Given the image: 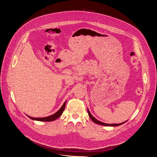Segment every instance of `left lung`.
<instances>
[{
	"label": "left lung",
	"instance_id": "left-lung-1",
	"mask_svg": "<svg viewBox=\"0 0 157 157\" xmlns=\"http://www.w3.org/2000/svg\"><path fill=\"white\" fill-rule=\"evenodd\" d=\"M87 113H88V115L89 116V117L91 118V119L96 124H99V125H104V126H119V125H121L123 124H124L125 122H126L127 121L125 122H124L122 123H120V124H106V123H104V122H102L98 120H97L96 119H95L92 115L90 113V112H89V110H88L87 109Z\"/></svg>",
	"mask_w": 157,
	"mask_h": 157
}]
</instances>
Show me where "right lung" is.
Masks as SVG:
<instances>
[{
  "label": "right lung",
  "mask_w": 157,
  "mask_h": 157,
  "mask_svg": "<svg viewBox=\"0 0 157 157\" xmlns=\"http://www.w3.org/2000/svg\"><path fill=\"white\" fill-rule=\"evenodd\" d=\"M66 101L64 102V103L63 104V105H62V107L56 112V113L50 116H48L46 117H42V118H34V117H32L30 116H28L29 118H30L31 119L33 120H35V121H42V122H50V121H53L55 120H56V119H58V117H59L61 114H63V111L64 110L65 108V105H66Z\"/></svg>",
  "instance_id": "right-lung-1"
}]
</instances>
